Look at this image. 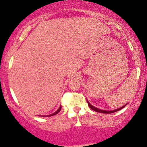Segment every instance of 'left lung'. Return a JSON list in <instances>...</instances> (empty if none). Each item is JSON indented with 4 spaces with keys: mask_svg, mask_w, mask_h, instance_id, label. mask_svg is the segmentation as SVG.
Here are the masks:
<instances>
[{
    "mask_svg": "<svg viewBox=\"0 0 147 147\" xmlns=\"http://www.w3.org/2000/svg\"><path fill=\"white\" fill-rule=\"evenodd\" d=\"M87 104H88L89 107H90V108H91V109H92V110L95 111V112H100V113H104V114H111V113H113V112H117V111L120 110V109H121L122 108H124V107L126 106L127 105H124V106H122L121 107L119 108V109H115V110H112V111H107V110H102V109H98V108L97 107H94V106H92V105H90V103L87 101Z\"/></svg>",
    "mask_w": 147,
    "mask_h": 147,
    "instance_id": "obj_1",
    "label": "left lung"
}]
</instances>
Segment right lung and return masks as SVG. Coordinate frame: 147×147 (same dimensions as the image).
Instances as JSON below:
<instances>
[{
    "label": "right lung",
    "instance_id": "obj_1",
    "mask_svg": "<svg viewBox=\"0 0 147 147\" xmlns=\"http://www.w3.org/2000/svg\"><path fill=\"white\" fill-rule=\"evenodd\" d=\"M61 107H62L60 106V108H59V109H57V110L56 111V112H55V113L52 114V115H47V116H43V117H51V116H53V115H57V114L58 113V112H60V111L61 110Z\"/></svg>",
    "mask_w": 147,
    "mask_h": 147
}]
</instances>
